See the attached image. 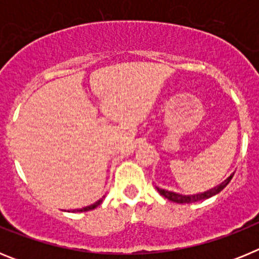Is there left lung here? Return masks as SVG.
I'll return each mask as SVG.
<instances>
[{
  "instance_id": "obj_1",
  "label": "left lung",
  "mask_w": 259,
  "mask_h": 259,
  "mask_svg": "<svg viewBox=\"0 0 259 259\" xmlns=\"http://www.w3.org/2000/svg\"><path fill=\"white\" fill-rule=\"evenodd\" d=\"M232 176L233 175L228 176L227 179L224 180V182H222L221 184L217 185V187H214V188L209 189V191L202 192V193L180 194V193H175V192L166 191V189L158 188V187H155V189H157L158 193L161 194V196H163V197L167 198V200L172 201V202H176V203H192V202H197V201L206 200V198H210V197H212V196H215V194H218L219 192H221L222 189H223L224 187H226V185H227L228 183L231 182Z\"/></svg>"
}]
</instances>
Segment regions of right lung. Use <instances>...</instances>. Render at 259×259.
<instances>
[{
    "mask_svg": "<svg viewBox=\"0 0 259 259\" xmlns=\"http://www.w3.org/2000/svg\"><path fill=\"white\" fill-rule=\"evenodd\" d=\"M105 197V196H104ZM102 197V198H104ZM102 198H100V200L98 201H96L95 203H92V205H89V206H85V207H83V209H75V210H72V211H75V212H79V211H89V210H93V209H96V207L98 206V205H101V202H102Z\"/></svg>",
    "mask_w": 259,
    "mask_h": 259,
    "instance_id": "1",
    "label": "right lung"
}]
</instances>
